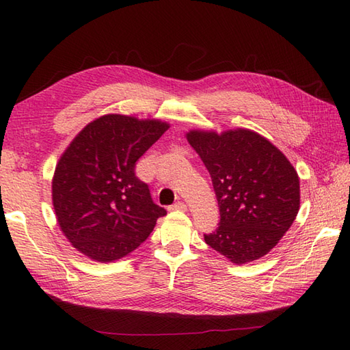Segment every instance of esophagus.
Returning a JSON list of instances; mask_svg holds the SVG:
<instances>
[{"instance_id":"34e87169","label":"esophagus","mask_w":350,"mask_h":350,"mask_svg":"<svg viewBox=\"0 0 350 350\" xmlns=\"http://www.w3.org/2000/svg\"><path fill=\"white\" fill-rule=\"evenodd\" d=\"M171 209H173V211H182V212H185V211H188V206L185 204L183 202H177L176 204H173V207H171Z\"/></svg>"}]
</instances>
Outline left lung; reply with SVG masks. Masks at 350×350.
Returning <instances> with one entry per match:
<instances>
[{
    "mask_svg": "<svg viewBox=\"0 0 350 350\" xmlns=\"http://www.w3.org/2000/svg\"><path fill=\"white\" fill-rule=\"evenodd\" d=\"M191 147L212 177L221 221L204 234L228 262L245 265L266 256L299 212V176L278 147L260 133L191 129Z\"/></svg>",
    "mask_w": 350,
    "mask_h": 350,
    "instance_id": "8db88e82",
    "label": "left lung"
}]
</instances>
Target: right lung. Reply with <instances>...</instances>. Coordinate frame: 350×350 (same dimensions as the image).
Listing matches in <instances>:
<instances>
[{"instance_id":"add662e5","label":"right lung","mask_w":350,"mask_h":350,"mask_svg":"<svg viewBox=\"0 0 350 350\" xmlns=\"http://www.w3.org/2000/svg\"><path fill=\"white\" fill-rule=\"evenodd\" d=\"M170 128L161 118L105 114L70 141L52 176L58 227L81 254L111 263L153 232L167 211L152 202L135 162Z\"/></svg>"}]
</instances>
